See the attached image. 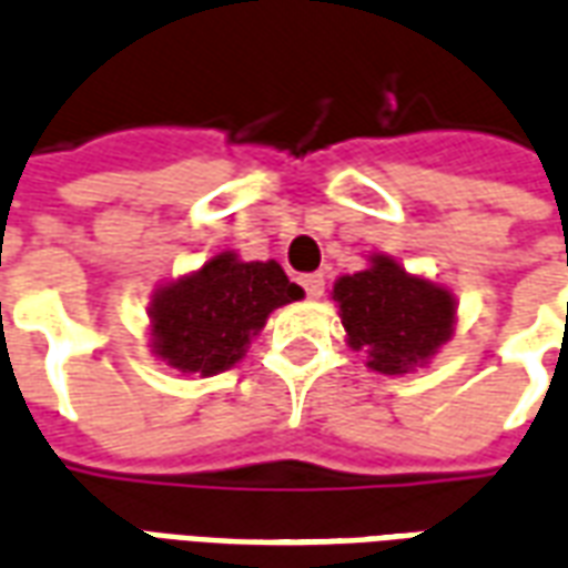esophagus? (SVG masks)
<instances>
[{"label":"esophagus","mask_w":568,"mask_h":568,"mask_svg":"<svg viewBox=\"0 0 568 568\" xmlns=\"http://www.w3.org/2000/svg\"><path fill=\"white\" fill-rule=\"evenodd\" d=\"M301 285H304V292H307V297H322L325 295V276L322 273H307V276H301Z\"/></svg>","instance_id":"34e87169"}]
</instances>
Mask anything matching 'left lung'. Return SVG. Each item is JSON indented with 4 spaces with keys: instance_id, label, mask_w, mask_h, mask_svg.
<instances>
[{
    "instance_id": "1",
    "label": "left lung",
    "mask_w": 568,
    "mask_h": 568,
    "mask_svg": "<svg viewBox=\"0 0 568 568\" xmlns=\"http://www.w3.org/2000/svg\"><path fill=\"white\" fill-rule=\"evenodd\" d=\"M332 297L349 349L365 353L368 368L381 374L423 368L453 337L456 297L389 255H371L368 271L341 276Z\"/></svg>"
}]
</instances>
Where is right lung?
I'll list each match as a JSON object with an SVG mask.
<instances>
[{
  "label": "right lung",
  "mask_w": 568,
  "mask_h": 568,
  "mask_svg": "<svg viewBox=\"0 0 568 568\" xmlns=\"http://www.w3.org/2000/svg\"><path fill=\"white\" fill-rule=\"evenodd\" d=\"M276 261H240L236 252L212 255L154 292L149 307L151 353L182 374L212 377L246 356L248 341L273 310L301 301Z\"/></svg>",
  "instance_id": "right-lung-1"
}]
</instances>
